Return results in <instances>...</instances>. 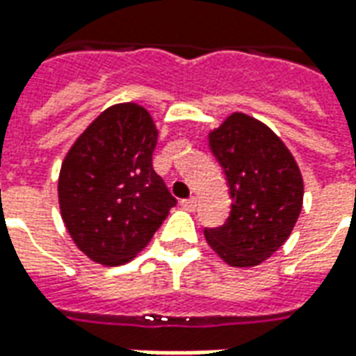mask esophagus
<instances>
[{
	"mask_svg": "<svg viewBox=\"0 0 356 356\" xmlns=\"http://www.w3.org/2000/svg\"><path fill=\"white\" fill-rule=\"evenodd\" d=\"M196 204H198V200H196L194 196H191V198L183 200V206H185L186 209H191V211H193V209H196Z\"/></svg>",
	"mask_w": 356,
	"mask_h": 356,
	"instance_id": "34e87169",
	"label": "esophagus"
}]
</instances>
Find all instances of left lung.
I'll list each match as a JSON object with an SVG mask.
<instances>
[{"mask_svg":"<svg viewBox=\"0 0 356 356\" xmlns=\"http://www.w3.org/2000/svg\"><path fill=\"white\" fill-rule=\"evenodd\" d=\"M231 194V213L204 229L211 250L231 267H255L288 240L303 206V177L280 137L259 120L234 112L209 133Z\"/></svg>","mask_w":356,"mask_h":356,"instance_id":"1","label":"left lung"}]
</instances>
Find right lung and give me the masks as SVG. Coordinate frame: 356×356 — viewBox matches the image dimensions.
I'll use <instances>...</instances> for the list:
<instances>
[{
  "instance_id": "obj_1",
  "label": "right lung",
  "mask_w": 356,
  "mask_h": 356,
  "mask_svg": "<svg viewBox=\"0 0 356 356\" xmlns=\"http://www.w3.org/2000/svg\"><path fill=\"white\" fill-rule=\"evenodd\" d=\"M154 120L135 102L95 118L68 150L58 175L66 231L101 265L131 261L177 204L152 168Z\"/></svg>"
}]
</instances>
